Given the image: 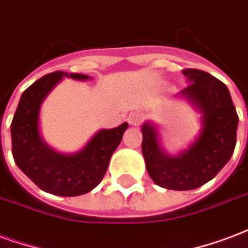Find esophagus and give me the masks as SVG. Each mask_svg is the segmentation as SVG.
I'll use <instances>...</instances> for the list:
<instances>
[{
    "label": "esophagus",
    "instance_id": "obj_1",
    "mask_svg": "<svg viewBox=\"0 0 248 248\" xmlns=\"http://www.w3.org/2000/svg\"><path fill=\"white\" fill-rule=\"evenodd\" d=\"M143 121V115L138 111H134L131 114L129 115V122L130 124H134V126H139V124H142Z\"/></svg>",
    "mask_w": 248,
    "mask_h": 248
}]
</instances>
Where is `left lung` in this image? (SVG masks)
<instances>
[{
	"mask_svg": "<svg viewBox=\"0 0 248 248\" xmlns=\"http://www.w3.org/2000/svg\"><path fill=\"white\" fill-rule=\"evenodd\" d=\"M183 73L189 85L181 92L202 110L203 129L197 140L179 156H168L160 150L155 127H142V152L148 175L159 186L190 190L202 186L230 160L236 143L238 114L230 92L217 78L196 68Z\"/></svg>",
	"mask_w": 248,
	"mask_h": 248,
	"instance_id": "8db88e82",
	"label": "left lung"
}]
</instances>
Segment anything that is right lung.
<instances>
[{
	"instance_id": "right-lung-1",
	"label": "right lung",
	"mask_w": 248,
	"mask_h": 248,
	"mask_svg": "<svg viewBox=\"0 0 248 248\" xmlns=\"http://www.w3.org/2000/svg\"><path fill=\"white\" fill-rule=\"evenodd\" d=\"M63 76L88 78L87 75L52 72L27 88L22 93L10 126L12 152L16 166L40 189L73 197L91 192L102 181L110 157L129 124L101 130L81 151L73 155H62L51 150L39 135V109L42 101Z\"/></svg>"
}]
</instances>
